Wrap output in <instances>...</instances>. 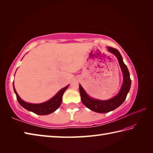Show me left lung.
I'll list each match as a JSON object with an SVG mask.
<instances>
[{
  "label": "left lung",
  "instance_id": "left-lung-1",
  "mask_svg": "<svg viewBox=\"0 0 153 153\" xmlns=\"http://www.w3.org/2000/svg\"><path fill=\"white\" fill-rule=\"evenodd\" d=\"M107 48L108 52L113 53L117 57L123 74V83L118 94L116 96L108 100L103 101L94 99L88 96L82 86L79 84L81 101L83 104L90 110L99 113H105L113 111L123 104L126 98L127 94L130 91L131 86L130 73H129L128 67L123 62L121 54L117 49L112 48V47H108Z\"/></svg>",
  "mask_w": 153,
  "mask_h": 153
}]
</instances>
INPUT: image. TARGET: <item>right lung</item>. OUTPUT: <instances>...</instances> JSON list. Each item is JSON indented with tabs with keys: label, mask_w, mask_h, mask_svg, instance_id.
<instances>
[{
	"label": "right lung",
	"mask_w": 153,
	"mask_h": 153,
	"mask_svg": "<svg viewBox=\"0 0 153 153\" xmlns=\"http://www.w3.org/2000/svg\"><path fill=\"white\" fill-rule=\"evenodd\" d=\"M69 85L65 86V88H62L57 92L55 96H54L52 99L46 101L45 103H39V104H33L27 103L25 101L22 100L20 97L18 96V93L15 89L14 86H13V90L16 95L17 100L19 103L22 106L25 108V109L29 111H31L33 113L39 115H46L52 113L53 112L56 111L57 108L62 104V96L65 92V90L67 89Z\"/></svg>",
	"instance_id": "1"
}]
</instances>
